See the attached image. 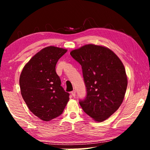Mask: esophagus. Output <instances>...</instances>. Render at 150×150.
<instances>
[{"label":"esophagus","mask_w":150,"mask_h":150,"mask_svg":"<svg viewBox=\"0 0 150 150\" xmlns=\"http://www.w3.org/2000/svg\"><path fill=\"white\" fill-rule=\"evenodd\" d=\"M71 95H72V96H73V97H75V95H76L75 91L73 90V91H71Z\"/></svg>","instance_id":"1"}]
</instances>
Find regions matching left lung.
<instances>
[{"label":"left lung","mask_w":150,"mask_h":150,"mask_svg":"<svg viewBox=\"0 0 150 150\" xmlns=\"http://www.w3.org/2000/svg\"><path fill=\"white\" fill-rule=\"evenodd\" d=\"M82 68L87 91L79 104L83 111L97 122L115 113L124 100L128 85L125 68L112 51L88 44L70 52Z\"/></svg>","instance_id":"left-lung-1"}]
</instances>
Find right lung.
<instances>
[{
	"label": "right lung",
	"instance_id": "add662e5",
	"mask_svg": "<svg viewBox=\"0 0 150 150\" xmlns=\"http://www.w3.org/2000/svg\"><path fill=\"white\" fill-rule=\"evenodd\" d=\"M67 50L49 46L38 52L24 66L20 77L21 95L29 110L44 121L62 115L69 93L61 86L55 65Z\"/></svg>",
	"mask_w": 150,
	"mask_h": 150
}]
</instances>
